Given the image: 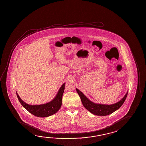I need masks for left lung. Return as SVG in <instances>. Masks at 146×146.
<instances>
[{"mask_svg": "<svg viewBox=\"0 0 146 146\" xmlns=\"http://www.w3.org/2000/svg\"><path fill=\"white\" fill-rule=\"evenodd\" d=\"M76 90L79 97H80L82 104L85 108L92 114L100 116L109 115L117 110L124 103L128 95L127 92L125 96L119 102L115 104L112 105H103L92 102L77 88L76 89Z\"/></svg>", "mask_w": 146, "mask_h": 146, "instance_id": "8db88e82", "label": "left lung"}]
</instances>
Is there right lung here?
Masks as SVG:
<instances>
[{
  "label": "right lung",
  "mask_w": 146,
  "mask_h": 146,
  "mask_svg": "<svg viewBox=\"0 0 146 146\" xmlns=\"http://www.w3.org/2000/svg\"><path fill=\"white\" fill-rule=\"evenodd\" d=\"M64 86L65 83L61 86L57 95L51 101L46 104L38 105H31L26 104L21 100L17 92L16 94L21 105L31 114L38 117H47L56 113L60 108L62 104V97L64 92Z\"/></svg>",
  "instance_id": "right-lung-1"
}]
</instances>
